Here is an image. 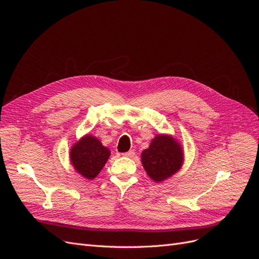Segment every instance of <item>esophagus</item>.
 <instances>
[{
	"mask_svg": "<svg viewBox=\"0 0 259 259\" xmlns=\"http://www.w3.org/2000/svg\"><path fill=\"white\" fill-rule=\"evenodd\" d=\"M134 154H135L134 150H129L128 152H125V153H122V155H124V156H126V157H133V156H134Z\"/></svg>",
	"mask_w": 259,
	"mask_h": 259,
	"instance_id": "obj_1",
	"label": "esophagus"
}]
</instances>
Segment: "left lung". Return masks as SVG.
<instances>
[{
	"mask_svg": "<svg viewBox=\"0 0 259 259\" xmlns=\"http://www.w3.org/2000/svg\"><path fill=\"white\" fill-rule=\"evenodd\" d=\"M184 159L180 144L167 135H156L142 153L143 166L154 182H161L178 172Z\"/></svg>",
	"mask_w": 259,
	"mask_h": 259,
	"instance_id": "1",
	"label": "left lung"
}]
</instances>
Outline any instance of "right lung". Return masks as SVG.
I'll return each mask as SVG.
<instances>
[{"instance_id":"obj_1","label":"right lung","mask_w":259,"mask_h":259,"mask_svg":"<svg viewBox=\"0 0 259 259\" xmlns=\"http://www.w3.org/2000/svg\"><path fill=\"white\" fill-rule=\"evenodd\" d=\"M110 156V150L90 135L76 143L70 152V159L75 170L88 180L97 176Z\"/></svg>"}]
</instances>
